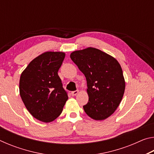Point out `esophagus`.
<instances>
[{"mask_svg": "<svg viewBox=\"0 0 154 154\" xmlns=\"http://www.w3.org/2000/svg\"><path fill=\"white\" fill-rule=\"evenodd\" d=\"M78 93H79V90L72 91V92H71V94H72V96H75V95H77Z\"/></svg>", "mask_w": 154, "mask_h": 154, "instance_id": "34e87169", "label": "esophagus"}]
</instances>
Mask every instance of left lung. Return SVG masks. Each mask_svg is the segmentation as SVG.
<instances>
[{
  "instance_id": "obj_1",
  "label": "left lung",
  "mask_w": 154,
  "mask_h": 154,
  "mask_svg": "<svg viewBox=\"0 0 154 154\" xmlns=\"http://www.w3.org/2000/svg\"><path fill=\"white\" fill-rule=\"evenodd\" d=\"M70 57L86 78L89 100L83 106L85 112L95 120L109 118L118 107L125 91L120 64L113 57L94 48L75 51Z\"/></svg>"
}]
</instances>
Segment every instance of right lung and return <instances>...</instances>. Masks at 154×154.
<instances>
[{
    "label": "right lung",
    "instance_id": "right-lung-1",
    "mask_svg": "<svg viewBox=\"0 0 154 154\" xmlns=\"http://www.w3.org/2000/svg\"><path fill=\"white\" fill-rule=\"evenodd\" d=\"M65 57L61 51H46L31 61L22 72L20 94L30 113L45 123L61 114L68 100L58 72Z\"/></svg>",
    "mask_w": 154,
    "mask_h": 154
}]
</instances>
